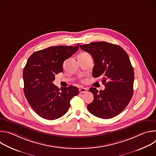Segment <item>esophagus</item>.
<instances>
[{
	"instance_id": "esophagus-1",
	"label": "esophagus",
	"mask_w": 156,
	"mask_h": 156,
	"mask_svg": "<svg viewBox=\"0 0 156 156\" xmlns=\"http://www.w3.org/2000/svg\"><path fill=\"white\" fill-rule=\"evenodd\" d=\"M79 91H80V93H86L87 90L86 88H84V87H81L79 89Z\"/></svg>"
}]
</instances>
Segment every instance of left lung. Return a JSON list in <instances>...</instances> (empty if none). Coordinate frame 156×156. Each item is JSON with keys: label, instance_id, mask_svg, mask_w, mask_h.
Instances as JSON below:
<instances>
[{"label": "left lung", "instance_id": "obj_1", "mask_svg": "<svg viewBox=\"0 0 156 156\" xmlns=\"http://www.w3.org/2000/svg\"><path fill=\"white\" fill-rule=\"evenodd\" d=\"M90 54L95 65L93 76L102 77L104 90L91 87L93 101L87 107L91 114L104 119L113 118L125 108L133 94L134 70L127 53L120 46L107 42L80 45Z\"/></svg>", "mask_w": 156, "mask_h": 156}]
</instances>
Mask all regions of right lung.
Listing matches in <instances>:
<instances>
[{
	"instance_id": "obj_1",
	"label": "right lung",
	"mask_w": 156,
	"mask_h": 156,
	"mask_svg": "<svg viewBox=\"0 0 156 156\" xmlns=\"http://www.w3.org/2000/svg\"><path fill=\"white\" fill-rule=\"evenodd\" d=\"M79 48L76 46H52L34 52L23 70L24 93L34 112L41 117L55 120L69 110L70 100L79 93L70 86L59 89L53 84L55 75L63 71V62Z\"/></svg>"
}]
</instances>
